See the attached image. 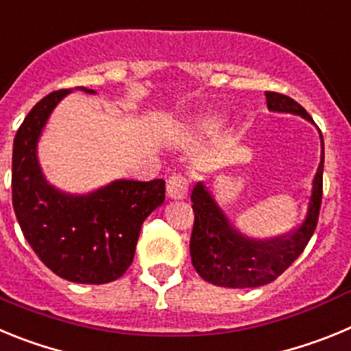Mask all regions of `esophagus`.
Wrapping results in <instances>:
<instances>
[{
    "mask_svg": "<svg viewBox=\"0 0 351 351\" xmlns=\"http://www.w3.org/2000/svg\"><path fill=\"white\" fill-rule=\"evenodd\" d=\"M188 188H190V182L181 173H173L167 181V193L172 198H184L188 195Z\"/></svg>",
    "mask_w": 351,
    "mask_h": 351,
    "instance_id": "obj_1",
    "label": "esophagus"
}]
</instances>
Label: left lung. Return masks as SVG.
Listing matches in <instances>:
<instances>
[{
	"instance_id": "8db88e82",
	"label": "left lung",
	"mask_w": 351,
	"mask_h": 351,
	"mask_svg": "<svg viewBox=\"0 0 351 351\" xmlns=\"http://www.w3.org/2000/svg\"><path fill=\"white\" fill-rule=\"evenodd\" d=\"M267 107L272 112H290L311 121L306 108L290 96L265 91ZM322 160L313 179L308 214L302 225L291 234L274 239H251L230 225L213 195L202 182L191 191L195 223L191 232L190 253L195 271L216 287L255 288L274 281L283 274L308 246L315 234L322 206V181H324V137Z\"/></svg>"
}]
</instances>
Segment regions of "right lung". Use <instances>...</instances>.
<instances>
[{
  "mask_svg": "<svg viewBox=\"0 0 351 351\" xmlns=\"http://www.w3.org/2000/svg\"><path fill=\"white\" fill-rule=\"evenodd\" d=\"M70 91L42 98L17 130L12 202L24 237L54 274L71 283L104 285L132 265L142 223L165 200V181L119 179L88 195H68L49 184L36 145L49 116Z\"/></svg>",
  "mask_w": 351,
  "mask_h": 351,
  "instance_id": "obj_1",
  "label": "right lung"
}]
</instances>
